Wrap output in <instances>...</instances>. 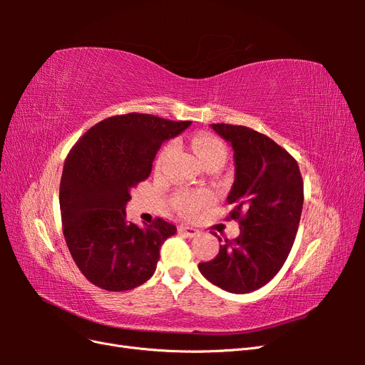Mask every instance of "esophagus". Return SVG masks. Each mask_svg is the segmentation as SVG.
I'll return each instance as SVG.
<instances>
[{
	"mask_svg": "<svg viewBox=\"0 0 365 365\" xmlns=\"http://www.w3.org/2000/svg\"><path fill=\"white\" fill-rule=\"evenodd\" d=\"M178 231H180L181 235H184L187 237H195L197 233H200V230H196V228L189 227V225H180Z\"/></svg>",
	"mask_w": 365,
	"mask_h": 365,
	"instance_id": "obj_1",
	"label": "esophagus"
}]
</instances>
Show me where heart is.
Instances as JSON below:
<instances>
[{
    "instance_id": "obj_1",
    "label": "heart",
    "mask_w": 365,
    "mask_h": 365,
    "mask_svg": "<svg viewBox=\"0 0 365 365\" xmlns=\"http://www.w3.org/2000/svg\"><path fill=\"white\" fill-rule=\"evenodd\" d=\"M192 148H193V152L196 153L197 160H200L205 168L210 164H216V163L224 164L227 160L228 152L224 141L212 134H200L193 137ZM173 150H175V143H168V145L161 149L155 164L158 172L164 168L165 163H168ZM172 202H173V207L176 208V212L180 215L192 217L212 202V196H210L207 192H178L173 196Z\"/></svg>"
}]
</instances>
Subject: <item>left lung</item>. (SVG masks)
<instances>
[{
	"mask_svg": "<svg viewBox=\"0 0 365 365\" xmlns=\"http://www.w3.org/2000/svg\"><path fill=\"white\" fill-rule=\"evenodd\" d=\"M235 150V182L227 202L240 235L225 239L219 254L197 264L204 277L231 294H248L280 271L294 245L303 208L297 161L277 143L247 126L215 123ZM219 242L222 239L219 237Z\"/></svg>",
	"mask_w": 365,
	"mask_h": 365,
	"instance_id": "1",
	"label": "left lung"
}]
</instances>
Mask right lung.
<instances>
[{"mask_svg": "<svg viewBox=\"0 0 365 365\" xmlns=\"http://www.w3.org/2000/svg\"><path fill=\"white\" fill-rule=\"evenodd\" d=\"M192 121L130 113L98 121L70 150L59 204L65 242L77 268L106 291H129L155 272L160 248L176 227L157 217L140 228L126 220L130 189L150 175L165 140Z\"/></svg>", "mask_w": 365, "mask_h": 365, "instance_id": "1", "label": "right lung"}]
</instances>
